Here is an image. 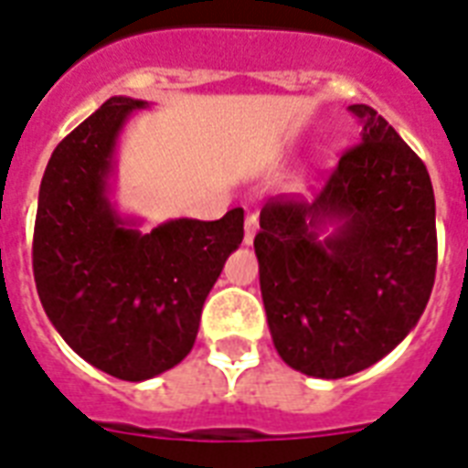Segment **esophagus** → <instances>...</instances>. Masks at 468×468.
Masks as SVG:
<instances>
[{
	"label": "esophagus",
	"mask_w": 468,
	"mask_h": 468,
	"mask_svg": "<svg viewBox=\"0 0 468 468\" xmlns=\"http://www.w3.org/2000/svg\"><path fill=\"white\" fill-rule=\"evenodd\" d=\"M258 226H260L258 213H248V218H245V238H242V242H245V245H252V240H255V233H258Z\"/></svg>",
	"instance_id": "esophagus-1"
}]
</instances>
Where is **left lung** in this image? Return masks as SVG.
Returning a JSON list of instances; mask_svg holds the SVG:
<instances>
[{
  "label": "left lung",
  "mask_w": 468,
  "mask_h": 468,
  "mask_svg": "<svg viewBox=\"0 0 468 468\" xmlns=\"http://www.w3.org/2000/svg\"><path fill=\"white\" fill-rule=\"evenodd\" d=\"M361 144L314 201L272 198L255 255L280 358L336 380L370 368L415 329L437 270L427 166L368 105H351Z\"/></svg>",
  "instance_id": "left-lung-1"
}]
</instances>
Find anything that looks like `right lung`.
<instances>
[{"mask_svg":"<svg viewBox=\"0 0 468 468\" xmlns=\"http://www.w3.org/2000/svg\"><path fill=\"white\" fill-rule=\"evenodd\" d=\"M147 107L115 95L53 149L34 228L36 290L53 329L83 361L132 383L191 353L203 302L242 242V208L152 230L117 210V144Z\"/></svg>","mask_w":468,"mask_h":468,"instance_id":"right-lung-1","label":"right lung"}]
</instances>
